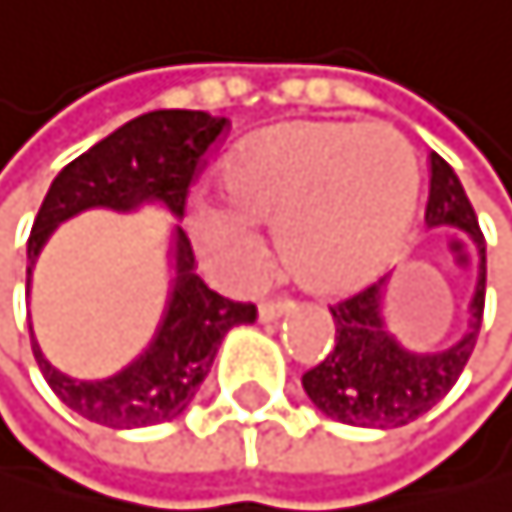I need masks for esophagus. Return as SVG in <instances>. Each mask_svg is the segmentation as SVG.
<instances>
[{
  "label": "esophagus",
  "instance_id": "1",
  "mask_svg": "<svg viewBox=\"0 0 512 512\" xmlns=\"http://www.w3.org/2000/svg\"><path fill=\"white\" fill-rule=\"evenodd\" d=\"M290 300H280V296H271V300H261V306H258V316L264 319V322H271V319H280L283 313H290Z\"/></svg>",
  "mask_w": 512,
  "mask_h": 512
}]
</instances>
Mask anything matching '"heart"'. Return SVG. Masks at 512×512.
Here are the masks:
<instances>
[{
	"label": "heart",
	"mask_w": 512,
	"mask_h": 512,
	"mask_svg": "<svg viewBox=\"0 0 512 512\" xmlns=\"http://www.w3.org/2000/svg\"><path fill=\"white\" fill-rule=\"evenodd\" d=\"M419 174L387 125L287 122L225 161L222 193L236 216L203 209L199 248L229 271L254 261L245 222L277 232L287 274L316 293L371 280L397 251L416 209Z\"/></svg>",
	"instance_id": "heart-1"
}]
</instances>
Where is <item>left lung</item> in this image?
Here are the masks:
<instances>
[{
  "label": "left lung",
  "mask_w": 512,
  "mask_h": 512,
  "mask_svg": "<svg viewBox=\"0 0 512 512\" xmlns=\"http://www.w3.org/2000/svg\"><path fill=\"white\" fill-rule=\"evenodd\" d=\"M426 222L455 225V229L468 232L471 264H478L471 322L465 335H461V342H455L452 348L439 351V355H413V351L393 342V335L384 329V280L368 283V287L348 293L345 300L332 303L329 313L335 322V348H329V355L303 374V387L322 413L345 426L397 429L413 423L455 387L474 345H478L487 283L484 232L465 196V186L439 154H432Z\"/></svg>",
  "instance_id": "8db88e82"
}]
</instances>
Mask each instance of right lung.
<instances>
[{
    "label": "right lung",
    "mask_w": 512,
    "mask_h": 512,
    "mask_svg": "<svg viewBox=\"0 0 512 512\" xmlns=\"http://www.w3.org/2000/svg\"><path fill=\"white\" fill-rule=\"evenodd\" d=\"M229 128V119L193 109H157L125 122L54 177L38 209V219L31 225L28 261L34 264L57 222L89 206L131 209L144 199H161L170 212L183 216L190 186L199 180L209 151L219 148ZM254 319H258L254 303L225 300L206 287L203 277L193 274L190 238L177 229L174 296H170L164 326L154 345L135 364H128L109 381L89 384L70 381L67 374L54 371L41 355L34 335L31 348L44 381L73 413L99 426L141 429L180 416L209 374L222 335L232 326Z\"/></svg>",
    "instance_id": "add662e5"
}]
</instances>
